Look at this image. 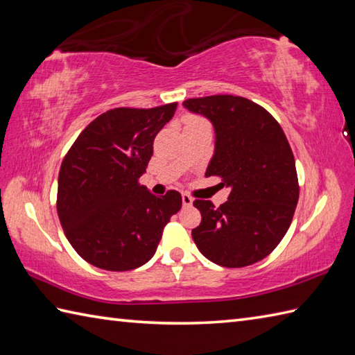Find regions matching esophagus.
<instances>
[{"mask_svg": "<svg viewBox=\"0 0 355 355\" xmlns=\"http://www.w3.org/2000/svg\"><path fill=\"white\" fill-rule=\"evenodd\" d=\"M182 200H183V206H184V207H191V206H192L193 198L191 197V195L183 193V195H182Z\"/></svg>", "mask_w": 355, "mask_h": 355, "instance_id": "esophagus-1", "label": "esophagus"}]
</instances>
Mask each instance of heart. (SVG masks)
Listing matches in <instances>:
<instances>
[{
	"label": "heart",
	"mask_w": 355,
	"mask_h": 355,
	"mask_svg": "<svg viewBox=\"0 0 355 355\" xmlns=\"http://www.w3.org/2000/svg\"><path fill=\"white\" fill-rule=\"evenodd\" d=\"M197 122H201V120H198V119H191L189 120V123H197Z\"/></svg>",
	"instance_id": "heart-1"
}]
</instances>
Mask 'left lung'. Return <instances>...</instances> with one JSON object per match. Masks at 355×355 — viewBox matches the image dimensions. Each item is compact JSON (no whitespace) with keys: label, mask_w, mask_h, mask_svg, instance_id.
Instances as JSON below:
<instances>
[{"label":"left lung","mask_w":355,"mask_h":355,"mask_svg":"<svg viewBox=\"0 0 355 355\" xmlns=\"http://www.w3.org/2000/svg\"><path fill=\"white\" fill-rule=\"evenodd\" d=\"M207 117L215 130V153L206 177L230 187L215 207L195 200L201 223L192 230L198 250L218 266L247 267L275 250L288 230L299 200L293 150L276 119L245 97L216 94L183 102Z\"/></svg>","instance_id":"1"}]
</instances>
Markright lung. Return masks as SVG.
Listing matches in <instances>:
<instances>
[{"label": "right lung", "mask_w": 355, "mask_h": 355, "mask_svg": "<svg viewBox=\"0 0 355 355\" xmlns=\"http://www.w3.org/2000/svg\"><path fill=\"white\" fill-rule=\"evenodd\" d=\"M177 103L114 108L96 117L73 143L58 180V215L82 259L110 271L134 270L153 258L182 195L155 197L139 178L158 131Z\"/></svg>", "instance_id": "add662e5"}]
</instances>
